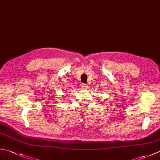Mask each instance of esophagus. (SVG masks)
I'll list each match as a JSON object with an SVG mask.
<instances>
[{"mask_svg":"<svg viewBox=\"0 0 160 160\" xmlns=\"http://www.w3.org/2000/svg\"><path fill=\"white\" fill-rule=\"evenodd\" d=\"M82 88L83 89H88V86L85 84H82Z\"/></svg>","mask_w":160,"mask_h":160,"instance_id":"34e87169","label":"esophagus"}]
</instances>
